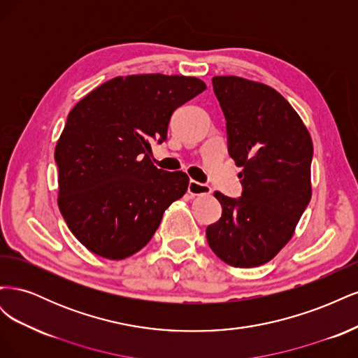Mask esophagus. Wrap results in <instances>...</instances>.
Listing matches in <instances>:
<instances>
[{
    "mask_svg": "<svg viewBox=\"0 0 358 358\" xmlns=\"http://www.w3.org/2000/svg\"><path fill=\"white\" fill-rule=\"evenodd\" d=\"M188 192L191 194L192 197L196 196H209L212 192V188L209 185H204V183H200L197 180H189L188 183Z\"/></svg>",
    "mask_w": 358,
    "mask_h": 358,
    "instance_id": "esophagus-1",
    "label": "esophagus"
}]
</instances>
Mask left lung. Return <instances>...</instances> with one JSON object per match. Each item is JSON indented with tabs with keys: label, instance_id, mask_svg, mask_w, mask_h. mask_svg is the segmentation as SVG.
Returning <instances> with one entry per match:
<instances>
[{
	"label": "left lung",
	"instance_id": "left-lung-1",
	"mask_svg": "<svg viewBox=\"0 0 358 358\" xmlns=\"http://www.w3.org/2000/svg\"><path fill=\"white\" fill-rule=\"evenodd\" d=\"M216 99L227 119L229 152L243 194L220 191L218 222L206 229L212 251L233 267L270 262L296 231L312 197V138L292 106L270 86L237 76H215Z\"/></svg>",
	"mask_w": 358,
	"mask_h": 358
}]
</instances>
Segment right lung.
<instances>
[{
    "mask_svg": "<svg viewBox=\"0 0 358 358\" xmlns=\"http://www.w3.org/2000/svg\"><path fill=\"white\" fill-rule=\"evenodd\" d=\"M204 90L187 76H117L73 107L55 148L58 206L86 249L124 259L152 239L189 178L157 169L150 142H164L171 113Z\"/></svg>",
    "mask_w": 358,
    "mask_h": 358,
    "instance_id": "add662e5",
    "label": "right lung"
}]
</instances>
